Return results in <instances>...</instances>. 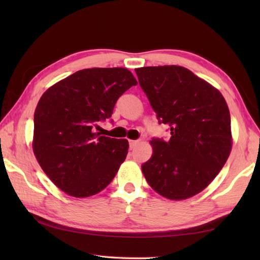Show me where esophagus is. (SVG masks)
<instances>
[{
  "instance_id": "1",
  "label": "esophagus",
  "mask_w": 260,
  "mask_h": 260,
  "mask_svg": "<svg viewBox=\"0 0 260 260\" xmlns=\"http://www.w3.org/2000/svg\"><path fill=\"white\" fill-rule=\"evenodd\" d=\"M139 141H129V147L131 148H134L137 144H139Z\"/></svg>"
}]
</instances>
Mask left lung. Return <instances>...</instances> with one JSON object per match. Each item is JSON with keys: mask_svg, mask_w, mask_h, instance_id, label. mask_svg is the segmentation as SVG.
I'll use <instances>...</instances> for the list:
<instances>
[{"mask_svg": "<svg viewBox=\"0 0 260 260\" xmlns=\"http://www.w3.org/2000/svg\"><path fill=\"white\" fill-rule=\"evenodd\" d=\"M158 123L171 139H153V154L142 164L152 189L170 200L203 191L219 174L233 147L228 105L217 88L181 66L135 69Z\"/></svg>", "mask_w": 260, "mask_h": 260, "instance_id": "obj_1", "label": "left lung"}]
</instances>
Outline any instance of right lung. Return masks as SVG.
Instances as JSON below:
<instances>
[{
	"label": "right lung",
	"mask_w": 260,
	"mask_h": 260,
	"mask_svg": "<svg viewBox=\"0 0 260 260\" xmlns=\"http://www.w3.org/2000/svg\"><path fill=\"white\" fill-rule=\"evenodd\" d=\"M136 85L126 68L82 69L41 96L35 112L33 153L48 178L68 196H95L118 172L128 141L101 136L95 127Z\"/></svg>",
	"instance_id": "obj_1"
}]
</instances>
